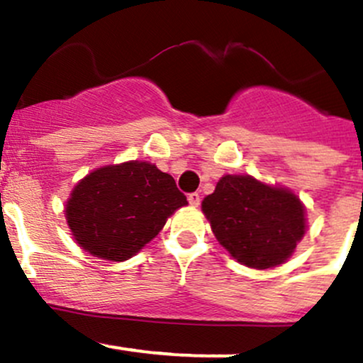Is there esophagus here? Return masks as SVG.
Segmentation results:
<instances>
[{
  "mask_svg": "<svg viewBox=\"0 0 363 363\" xmlns=\"http://www.w3.org/2000/svg\"><path fill=\"white\" fill-rule=\"evenodd\" d=\"M186 199H189V203L192 204V206H197V204L201 203V196L197 192H190L189 196H186Z\"/></svg>",
  "mask_w": 363,
  "mask_h": 363,
  "instance_id": "1",
  "label": "esophagus"
}]
</instances>
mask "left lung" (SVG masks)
Instances as JSON below:
<instances>
[{"mask_svg": "<svg viewBox=\"0 0 363 363\" xmlns=\"http://www.w3.org/2000/svg\"><path fill=\"white\" fill-rule=\"evenodd\" d=\"M203 211L220 245L253 269L285 262L306 230L297 196L248 174H225L203 201Z\"/></svg>", "mask_w": 363, "mask_h": 363, "instance_id": "obj_1", "label": "left lung"}]
</instances>
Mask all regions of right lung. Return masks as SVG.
<instances>
[{"label":"right lung","instance_id":"1","mask_svg":"<svg viewBox=\"0 0 363 363\" xmlns=\"http://www.w3.org/2000/svg\"><path fill=\"white\" fill-rule=\"evenodd\" d=\"M173 177L154 164L104 166L77 183L66 220L78 245L99 259L122 262L136 255L185 206Z\"/></svg>","mask_w":363,"mask_h":363}]
</instances>
